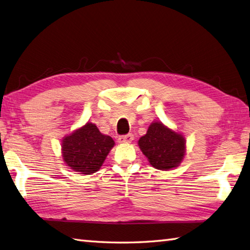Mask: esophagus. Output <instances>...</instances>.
<instances>
[{
    "label": "esophagus",
    "instance_id": "obj_1",
    "mask_svg": "<svg viewBox=\"0 0 250 250\" xmlns=\"http://www.w3.org/2000/svg\"><path fill=\"white\" fill-rule=\"evenodd\" d=\"M134 136L132 134H127V135H123V136H119L118 138V142L120 144H130L133 142Z\"/></svg>",
    "mask_w": 250,
    "mask_h": 250
}]
</instances>
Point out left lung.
<instances>
[{
  "label": "left lung",
  "instance_id": "obj_1",
  "mask_svg": "<svg viewBox=\"0 0 250 250\" xmlns=\"http://www.w3.org/2000/svg\"><path fill=\"white\" fill-rule=\"evenodd\" d=\"M138 146L152 167L163 171L178 167L186 154V139L183 134L161 121L150 125L146 135L139 138Z\"/></svg>",
  "mask_w": 250,
  "mask_h": 250
}]
</instances>
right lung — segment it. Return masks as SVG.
<instances>
[{
	"label": "right lung",
	"instance_id": "obj_1",
	"mask_svg": "<svg viewBox=\"0 0 250 250\" xmlns=\"http://www.w3.org/2000/svg\"><path fill=\"white\" fill-rule=\"evenodd\" d=\"M115 145L113 138L102 134L95 124L87 123L61 142L63 162L79 174L97 172Z\"/></svg>",
	"mask_w": 250,
	"mask_h": 250
}]
</instances>
